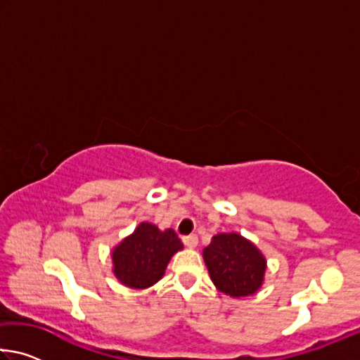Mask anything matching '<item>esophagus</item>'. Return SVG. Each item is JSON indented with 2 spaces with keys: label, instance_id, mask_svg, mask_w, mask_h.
Here are the masks:
<instances>
[{
  "label": "esophagus",
  "instance_id": "1",
  "mask_svg": "<svg viewBox=\"0 0 360 360\" xmlns=\"http://www.w3.org/2000/svg\"><path fill=\"white\" fill-rule=\"evenodd\" d=\"M182 241H184V245L187 246V248H191V249H193V248H197V245H198V236L197 235H187V236H184V238H182Z\"/></svg>",
  "mask_w": 360,
  "mask_h": 360
}]
</instances>
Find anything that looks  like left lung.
<instances>
[{
	"mask_svg": "<svg viewBox=\"0 0 360 360\" xmlns=\"http://www.w3.org/2000/svg\"><path fill=\"white\" fill-rule=\"evenodd\" d=\"M203 260L217 290L233 298L249 297L265 281L266 259L240 233H217L203 249Z\"/></svg>",
	"mask_w": 360,
	"mask_h": 360,
	"instance_id": "1",
	"label": "left lung"
}]
</instances>
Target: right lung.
Here are the masks:
<instances>
[{
  "mask_svg": "<svg viewBox=\"0 0 360 360\" xmlns=\"http://www.w3.org/2000/svg\"><path fill=\"white\" fill-rule=\"evenodd\" d=\"M182 248L173 229L160 230L154 224L141 222L112 248V273L127 288L148 289L160 281L168 262Z\"/></svg>",
  "mask_w": 360,
  "mask_h": 360,
  "instance_id": "1",
  "label": "right lung"
}]
</instances>
